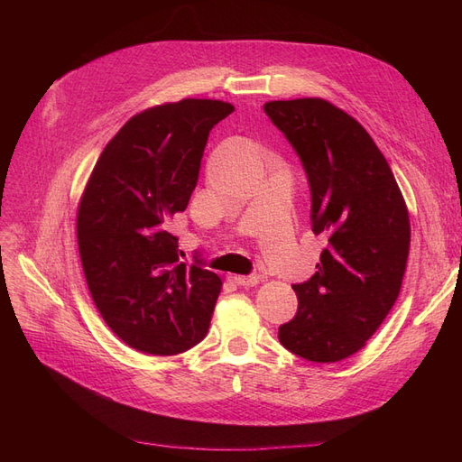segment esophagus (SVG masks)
<instances>
[{
	"instance_id": "34e87169",
	"label": "esophagus",
	"mask_w": 462,
	"mask_h": 462,
	"mask_svg": "<svg viewBox=\"0 0 462 462\" xmlns=\"http://www.w3.org/2000/svg\"><path fill=\"white\" fill-rule=\"evenodd\" d=\"M231 279H233L236 285H241V287H254V285H258V277L256 275H233Z\"/></svg>"
}]
</instances>
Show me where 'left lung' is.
Returning a JSON list of instances; mask_svg holds the SVG:
<instances>
[{
  "instance_id": "8db88e82",
  "label": "left lung",
  "mask_w": 462,
  "mask_h": 462,
  "mask_svg": "<svg viewBox=\"0 0 462 462\" xmlns=\"http://www.w3.org/2000/svg\"><path fill=\"white\" fill-rule=\"evenodd\" d=\"M265 116L295 148L310 185V219L328 236L316 273L292 285L299 310L279 343L310 362L358 353L399 297L411 221L393 171L362 125L321 97L277 100Z\"/></svg>"
}]
</instances>
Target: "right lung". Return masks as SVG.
Here are the masks:
<instances>
[{
  "instance_id": "1",
  "label": "right lung",
  "mask_w": 462,
  "mask_h": 462,
  "mask_svg": "<svg viewBox=\"0 0 462 462\" xmlns=\"http://www.w3.org/2000/svg\"><path fill=\"white\" fill-rule=\"evenodd\" d=\"M233 111L197 97L144 109L107 143L82 192L77 241L92 300L141 353H185L208 333L221 279L179 262L170 221L199 183L209 131Z\"/></svg>"
}]
</instances>
